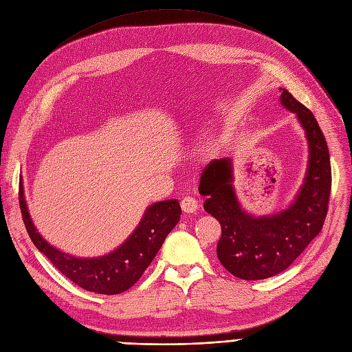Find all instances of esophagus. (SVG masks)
<instances>
[{
	"instance_id": "obj_1",
	"label": "esophagus",
	"mask_w": 352,
	"mask_h": 352,
	"mask_svg": "<svg viewBox=\"0 0 352 352\" xmlns=\"http://www.w3.org/2000/svg\"><path fill=\"white\" fill-rule=\"evenodd\" d=\"M180 206H182L183 212L193 213V212H196V209H197V200H196L195 197H192V196H185V197L182 199Z\"/></svg>"
}]
</instances>
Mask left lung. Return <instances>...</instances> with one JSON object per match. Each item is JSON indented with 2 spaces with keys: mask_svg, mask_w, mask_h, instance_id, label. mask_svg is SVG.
<instances>
[{
  "mask_svg": "<svg viewBox=\"0 0 352 352\" xmlns=\"http://www.w3.org/2000/svg\"><path fill=\"white\" fill-rule=\"evenodd\" d=\"M280 103L296 113L309 142V164L305 183L289 209L279 214H246L232 188L229 159L212 160L200 175V195L208 196L205 210L222 228L217 258L232 275L245 280L271 278L302 254L321 232L331 195V162L327 140L312 111L285 89Z\"/></svg>",
  "mask_w": 352,
  "mask_h": 352,
  "instance_id": "obj_1",
  "label": "left lung"
}]
</instances>
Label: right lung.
<instances>
[{
  "instance_id": "add662e5",
  "label": "right lung",
  "mask_w": 352,
  "mask_h": 352,
  "mask_svg": "<svg viewBox=\"0 0 352 352\" xmlns=\"http://www.w3.org/2000/svg\"><path fill=\"white\" fill-rule=\"evenodd\" d=\"M19 200L25 229L40 252L76 285L103 295L122 294L135 285L159 252L166 236L180 221L182 214L177 200L157 202L146 210L135 233L114 252L103 258L78 259L64 255L40 236L30 219L21 183Z\"/></svg>"
}]
</instances>
